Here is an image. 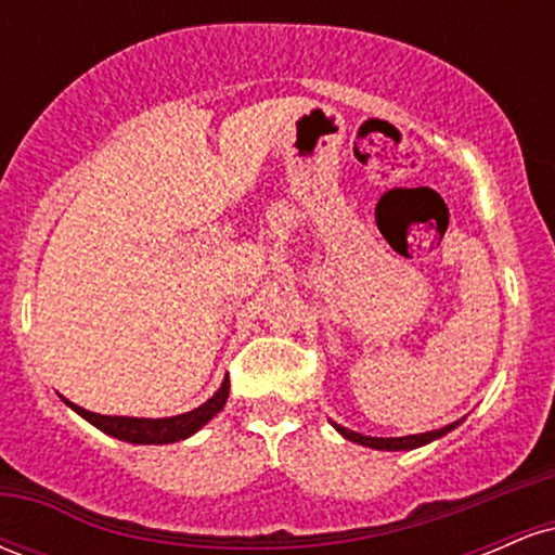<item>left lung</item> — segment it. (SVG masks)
Returning a JSON list of instances; mask_svg holds the SVG:
<instances>
[{"label":"left lung","mask_w":555,"mask_h":555,"mask_svg":"<svg viewBox=\"0 0 555 555\" xmlns=\"http://www.w3.org/2000/svg\"><path fill=\"white\" fill-rule=\"evenodd\" d=\"M456 425H460V423H451V425H446V428H438V430H430V433H417V436H401V438L362 436V433L347 430V428H341V425H336V423H334V428L339 430L344 438H349V441H354L360 446H371V449H380V451H406V449H417V446L436 441V438H441L443 433L456 428Z\"/></svg>","instance_id":"left-lung-1"}]
</instances>
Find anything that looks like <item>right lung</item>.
Returning <instances> with one entry per match:
<instances>
[{
    "label": "right lung",
    "mask_w": 555,
    "mask_h": 555,
    "mask_svg": "<svg viewBox=\"0 0 555 555\" xmlns=\"http://www.w3.org/2000/svg\"><path fill=\"white\" fill-rule=\"evenodd\" d=\"M229 397V378L221 384L219 391L214 393L206 404H201L193 412H184V415H175V417H162V420H149V417H112V415H95V412L82 410V406L73 404L75 412L80 417H86L88 423L95 425L99 430L109 433V436L119 438V441L127 443H175L182 441V438L193 436L195 430H201L203 425L211 420L221 406L227 404Z\"/></svg>",
    "instance_id": "obj_1"
}]
</instances>
